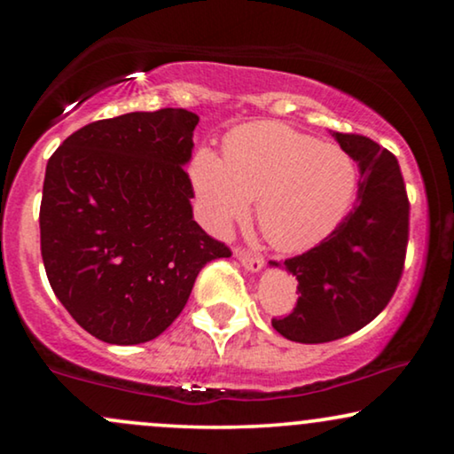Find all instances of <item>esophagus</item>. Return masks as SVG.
<instances>
[{
	"label": "esophagus",
	"mask_w": 454,
	"mask_h": 454,
	"mask_svg": "<svg viewBox=\"0 0 454 454\" xmlns=\"http://www.w3.org/2000/svg\"><path fill=\"white\" fill-rule=\"evenodd\" d=\"M235 256H238L239 262L244 264L247 270H252V272H258V270L264 266V258L260 256V254H252V252H246V250H238V252H235Z\"/></svg>",
	"instance_id": "esophagus-1"
}]
</instances>
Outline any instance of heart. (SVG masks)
<instances>
[{
  "label": "heart",
  "mask_w": 454,
  "mask_h": 454,
  "mask_svg": "<svg viewBox=\"0 0 454 454\" xmlns=\"http://www.w3.org/2000/svg\"><path fill=\"white\" fill-rule=\"evenodd\" d=\"M223 148V159L202 146L190 160L198 207L213 233H229L258 198L266 239L281 252H301L328 238L349 213L357 169L343 148L277 121L233 129Z\"/></svg>",
  "instance_id": "heart-1"
}]
</instances>
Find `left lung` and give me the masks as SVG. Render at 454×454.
<instances>
[{
	"label": "left lung",
	"mask_w": 454,
	"mask_h": 454,
	"mask_svg": "<svg viewBox=\"0 0 454 454\" xmlns=\"http://www.w3.org/2000/svg\"><path fill=\"white\" fill-rule=\"evenodd\" d=\"M333 136L359 167L357 204L318 246L285 260L300 297L272 326L295 343L357 333L388 306L405 269L409 198L399 160L368 136Z\"/></svg>",
	"instance_id": "8db88e82"
}]
</instances>
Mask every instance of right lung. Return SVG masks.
<instances>
[{
  "mask_svg": "<svg viewBox=\"0 0 454 454\" xmlns=\"http://www.w3.org/2000/svg\"><path fill=\"white\" fill-rule=\"evenodd\" d=\"M196 123L188 109L134 111L80 128L49 159L43 264L72 318L105 343L159 337L202 266L231 256L192 216Z\"/></svg>",
  "mask_w": 454,
  "mask_h": 454,
  "instance_id": "1",
  "label": "right lung"
}]
</instances>
